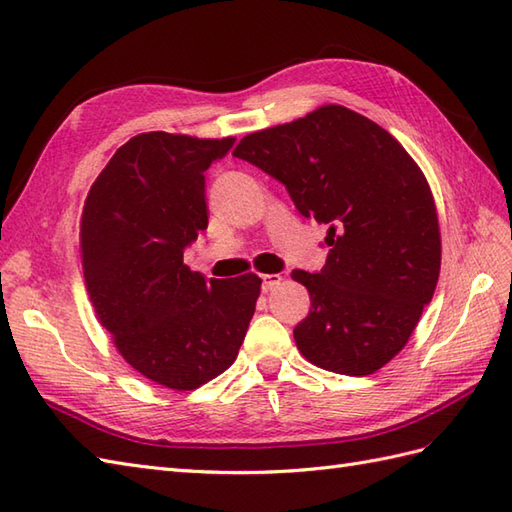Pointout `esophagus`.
<instances>
[{"label":"esophagus","instance_id":"esophagus-1","mask_svg":"<svg viewBox=\"0 0 512 512\" xmlns=\"http://www.w3.org/2000/svg\"><path fill=\"white\" fill-rule=\"evenodd\" d=\"M279 283H281V275H261V290L264 292L277 290Z\"/></svg>","mask_w":512,"mask_h":512}]
</instances>
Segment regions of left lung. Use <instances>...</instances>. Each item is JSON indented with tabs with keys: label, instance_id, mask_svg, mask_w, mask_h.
Wrapping results in <instances>:
<instances>
[{
	"label": "left lung",
	"instance_id": "obj_1",
	"mask_svg": "<svg viewBox=\"0 0 512 512\" xmlns=\"http://www.w3.org/2000/svg\"><path fill=\"white\" fill-rule=\"evenodd\" d=\"M233 157L288 189L305 218L327 224V264L292 270L312 299L294 329L301 355L364 377L406 347L441 272L432 189L388 130L347 106L246 135Z\"/></svg>",
	"mask_w": 512,
	"mask_h": 512
}]
</instances>
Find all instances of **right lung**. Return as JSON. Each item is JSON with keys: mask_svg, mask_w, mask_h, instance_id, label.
Segmentation results:
<instances>
[{"mask_svg": "<svg viewBox=\"0 0 512 512\" xmlns=\"http://www.w3.org/2000/svg\"><path fill=\"white\" fill-rule=\"evenodd\" d=\"M233 141L141 133L117 148L82 207L80 259L95 316L137 373L170 390L227 371L259 299L253 272L207 281L183 264L185 246L207 229L205 170Z\"/></svg>", "mask_w": 512, "mask_h": 512, "instance_id": "1", "label": "right lung"}]
</instances>
